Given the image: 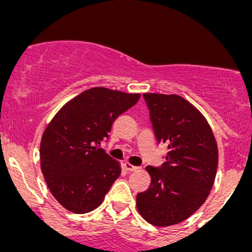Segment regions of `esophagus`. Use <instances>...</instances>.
Returning <instances> with one entry per match:
<instances>
[{
    "label": "esophagus",
    "instance_id": "esophagus-1",
    "mask_svg": "<svg viewBox=\"0 0 252 252\" xmlns=\"http://www.w3.org/2000/svg\"><path fill=\"white\" fill-rule=\"evenodd\" d=\"M124 169L128 170V172H134V170L138 169V167L132 166V164L129 163V162H126V163H124Z\"/></svg>",
    "mask_w": 252,
    "mask_h": 252
}]
</instances>
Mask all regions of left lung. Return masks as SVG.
I'll list each match as a JSON object with an SVG mask.
<instances>
[{
  "mask_svg": "<svg viewBox=\"0 0 252 252\" xmlns=\"http://www.w3.org/2000/svg\"><path fill=\"white\" fill-rule=\"evenodd\" d=\"M158 142L168 146L162 166H147L150 186L136 195L143 219L154 226L184 221L206 201L218 167V146L204 115L178 94H144Z\"/></svg>",
  "mask_w": 252,
  "mask_h": 252,
  "instance_id": "left-lung-1",
  "label": "left lung"
}]
</instances>
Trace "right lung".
I'll list each match as a JSON object with an SVG mask.
<instances>
[{
    "mask_svg": "<svg viewBox=\"0 0 252 252\" xmlns=\"http://www.w3.org/2000/svg\"><path fill=\"white\" fill-rule=\"evenodd\" d=\"M140 94L92 88L67 102L46 126L40 143L41 172L51 193L72 213L102 204L121 164L99 144L115 120L135 105Z\"/></svg>",
    "mask_w": 252,
    "mask_h": 252,
    "instance_id": "right-lung-1",
    "label": "right lung"
}]
</instances>
